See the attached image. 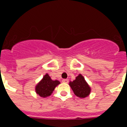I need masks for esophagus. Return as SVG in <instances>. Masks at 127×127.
Listing matches in <instances>:
<instances>
[{
	"label": "esophagus",
	"mask_w": 127,
	"mask_h": 127,
	"mask_svg": "<svg viewBox=\"0 0 127 127\" xmlns=\"http://www.w3.org/2000/svg\"><path fill=\"white\" fill-rule=\"evenodd\" d=\"M63 82H64V83H68V79H63Z\"/></svg>",
	"instance_id": "obj_1"
}]
</instances>
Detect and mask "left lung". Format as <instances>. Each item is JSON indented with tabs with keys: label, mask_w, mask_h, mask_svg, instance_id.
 <instances>
[{
	"label": "left lung",
	"mask_w": 127,
	"mask_h": 127,
	"mask_svg": "<svg viewBox=\"0 0 127 127\" xmlns=\"http://www.w3.org/2000/svg\"><path fill=\"white\" fill-rule=\"evenodd\" d=\"M69 86L74 94L80 98H85L90 94L91 88L86 81L84 77L80 74L76 79L69 82Z\"/></svg>",
	"instance_id": "left-lung-1"
}]
</instances>
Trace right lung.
Segmentation results:
<instances>
[{"label":"right lung","instance_id":"add662e5","mask_svg":"<svg viewBox=\"0 0 127 127\" xmlns=\"http://www.w3.org/2000/svg\"><path fill=\"white\" fill-rule=\"evenodd\" d=\"M59 80H53L48 74L44 75L43 78L35 86V92L41 97H47L51 95L55 88L60 84Z\"/></svg>","mask_w":127,"mask_h":127}]
</instances>
